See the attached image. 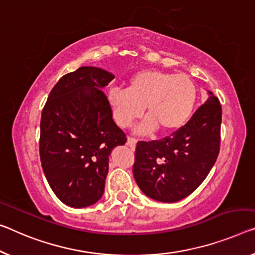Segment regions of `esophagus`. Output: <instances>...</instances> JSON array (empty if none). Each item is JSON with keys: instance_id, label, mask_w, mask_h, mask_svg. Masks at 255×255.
I'll return each mask as SVG.
<instances>
[{"instance_id": "obj_1", "label": "esophagus", "mask_w": 255, "mask_h": 255, "mask_svg": "<svg viewBox=\"0 0 255 255\" xmlns=\"http://www.w3.org/2000/svg\"><path fill=\"white\" fill-rule=\"evenodd\" d=\"M127 144L130 148H132V149H134L135 148V144H136V140L133 139V138H128V141H127Z\"/></svg>"}]
</instances>
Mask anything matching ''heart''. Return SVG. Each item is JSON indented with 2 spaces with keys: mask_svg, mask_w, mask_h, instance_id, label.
Returning <instances> with one entry per match:
<instances>
[{
  "mask_svg": "<svg viewBox=\"0 0 255 255\" xmlns=\"http://www.w3.org/2000/svg\"><path fill=\"white\" fill-rule=\"evenodd\" d=\"M198 98L195 81L187 74L162 70H141L128 80V88H113L108 103L115 122L122 128L131 125L142 114L148 119L135 128L139 134L178 131L193 115Z\"/></svg>",
  "mask_w": 255,
  "mask_h": 255,
  "instance_id": "1",
  "label": "heart"
}]
</instances>
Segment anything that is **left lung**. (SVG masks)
I'll list each match as a JSON object with an SVG mask.
<instances>
[{
  "mask_svg": "<svg viewBox=\"0 0 255 255\" xmlns=\"http://www.w3.org/2000/svg\"><path fill=\"white\" fill-rule=\"evenodd\" d=\"M191 119L163 140L136 144L133 175L142 193L163 203L181 201L204 181L220 149L222 109L212 92Z\"/></svg>",
  "mask_w": 255,
  "mask_h": 255,
  "instance_id": "8db88e82",
  "label": "left lung"
}]
</instances>
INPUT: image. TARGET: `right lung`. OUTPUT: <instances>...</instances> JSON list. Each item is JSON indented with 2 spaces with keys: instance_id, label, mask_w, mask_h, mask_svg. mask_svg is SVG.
<instances>
[{
  "instance_id": "add662e5",
  "label": "right lung",
  "mask_w": 255,
  "mask_h": 255,
  "mask_svg": "<svg viewBox=\"0 0 255 255\" xmlns=\"http://www.w3.org/2000/svg\"><path fill=\"white\" fill-rule=\"evenodd\" d=\"M114 77L99 67H80L60 78L43 108L42 168L53 193L70 207L99 201L112 150L127 142L104 93Z\"/></svg>"
}]
</instances>
